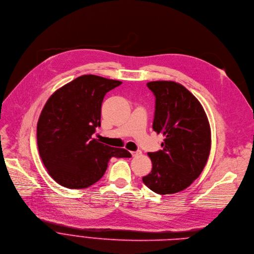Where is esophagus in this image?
<instances>
[{
  "label": "esophagus",
  "mask_w": 254,
  "mask_h": 254,
  "mask_svg": "<svg viewBox=\"0 0 254 254\" xmlns=\"http://www.w3.org/2000/svg\"><path fill=\"white\" fill-rule=\"evenodd\" d=\"M130 154H131L132 157H137V156H140L142 154V152L141 151H135V152H130Z\"/></svg>",
  "instance_id": "34e87169"
}]
</instances>
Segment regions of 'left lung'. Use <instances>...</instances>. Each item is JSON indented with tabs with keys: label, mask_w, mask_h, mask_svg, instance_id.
I'll return each mask as SVG.
<instances>
[{
	"label": "left lung",
	"mask_w": 254,
	"mask_h": 254,
	"mask_svg": "<svg viewBox=\"0 0 254 254\" xmlns=\"http://www.w3.org/2000/svg\"><path fill=\"white\" fill-rule=\"evenodd\" d=\"M156 97L153 129L164 135L162 150L148 153L152 171L143 182L158 194L189 188L200 175L211 151V127L200 102L179 83L147 84Z\"/></svg>",
	"instance_id": "obj_1"
}]
</instances>
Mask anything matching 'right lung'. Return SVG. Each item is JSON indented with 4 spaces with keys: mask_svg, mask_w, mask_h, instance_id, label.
<instances>
[{
    "mask_svg": "<svg viewBox=\"0 0 254 254\" xmlns=\"http://www.w3.org/2000/svg\"><path fill=\"white\" fill-rule=\"evenodd\" d=\"M121 84L83 75L58 89L45 103L37 123V146L43 165L62 187L89 188L103 176L112 157H131L126 149L92 137L100 127L105 94Z\"/></svg>",
    "mask_w": 254,
    "mask_h": 254,
    "instance_id": "right-lung-1",
    "label": "right lung"
}]
</instances>
